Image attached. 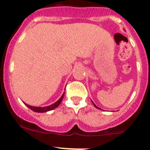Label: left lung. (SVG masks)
<instances>
[{
  "mask_svg": "<svg viewBox=\"0 0 150 150\" xmlns=\"http://www.w3.org/2000/svg\"><path fill=\"white\" fill-rule=\"evenodd\" d=\"M91 102H92V104H93V105H94V106H95V107H96L97 109H100V108H99V107H97V106H96V105H95V104H94V103H93V101H92V100H91Z\"/></svg>",
  "mask_w": 150,
  "mask_h": 150,
  "instance_id": "8db88e82",
  "label": "left lung"
}]
</instances>
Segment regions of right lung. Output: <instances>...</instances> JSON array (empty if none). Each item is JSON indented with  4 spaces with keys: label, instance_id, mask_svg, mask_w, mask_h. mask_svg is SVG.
Here are the masks:
<instances>
[{
    "label": "right lung",
    "instance_id": "obj_1",
    "mask_svg": "<svg viewBox=\"0 0 150 150\" xmlns=\"http://www.w3.org/2000/svg\"><path fill=\"white\" fill-rule=\"evenodd\" d=\"M64 95V92L63 95H62V97H61L60 98H59V100H57V101L55 102V103H54V104H51V105H50V106H46V107H34V106L28 105V104H25V103H24V104H25V105L27 106V107H28V108H30V110H32L33 111H34V112H48V111L52 110H54V109H55V108H56V107H59V104H60L61 102H62V99H63Z\"/></svg>",
    "mask_w": 150,
    "mask_h": 150
}]
</instances>
